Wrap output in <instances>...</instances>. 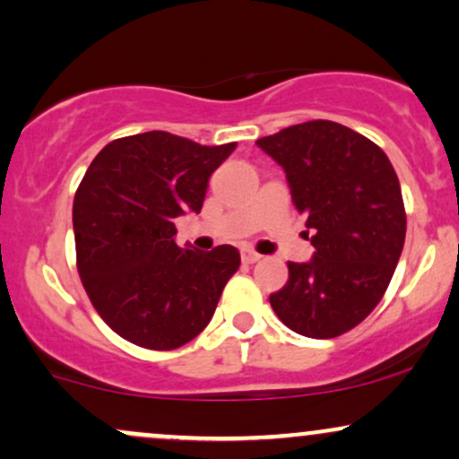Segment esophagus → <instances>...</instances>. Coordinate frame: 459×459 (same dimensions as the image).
I'll use <instances>...</instances> for the list:
<instances>
[{"label": "esophagus", "instance_id": "esophagus-1", "mask_svg": "<svg viewBox=\"0 0 459 459\" xmlns=\"http://www.w3.org/2000/svg\"><path fill=\"white\" fill-rule=\"evenodd\" d=\"M261 254H258V252H254V250H244V252H241V261H244V263H247V264H254V263H258V261H261Z\"/></svg>", "mask_w": 459, "mask_h": 459}]
</instances>
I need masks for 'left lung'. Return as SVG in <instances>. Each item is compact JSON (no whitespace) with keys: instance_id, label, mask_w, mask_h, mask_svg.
I'll list each match as a JSON object with an SVG mask.
<instances>
[{"instance_id":"left-lung-1","label":"left lung","mask_w":459,"mask_h":459,"mask_svg":"<svg viewBox=\"0 0 459 459\" xmlns=\"http://www.w3.org/2000/svg\"><path fill=\"white\" fill-rule=\"evenodd\" d=\"M289 179L316 247L289 263V282L269 297L286 327L306 338H338L383 299L406 237L400 181L387 153L359 132L312 119L263 136Z\"/></svg>"}]
</instances>
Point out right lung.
I'll return each mask as SVG.
<instances>
[{"instance_id": "obj_1", "label": "right lung", "mask_w": 459, "mask_h": 459, "mask_svg": "<svg viewBox=\"0 0 459 459\" xmlns=\"http://www.w3.org/2000/svg\"><path fill=\"white\" fill-rule=\"evenodd\" d=\"M235 143L198 145L169 132L110 141L81 179L72 207L76 269L91 306L115 333L173 351L212 320L239 252L175 244V218L201 212L209 177Z\"/></svg>"}]
</instances>
